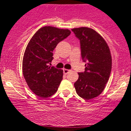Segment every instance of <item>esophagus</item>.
I'll return each instance as SVG.
<instances>
[{
	"label": "esophagus",
	"mask_w": 131,
	"mask_h": 131,
	"mask_svg": "<svg viewBox=\"0 0 131 131\" xmlns=\"http://www.w3.org/2000/svg\"><path fill=\"white\" fill-rule=\"evenodd\" d=\"M69 71H70V70H69V69H63V73H64V74H67V73H68L69 72Z\"/></svg>",
	"instance_id": "1"
}]
</instances>
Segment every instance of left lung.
Listing matches in <instances>:
<instances>
[{
  "label": "left lung",
  "mask_w": 131,
  "mask_h": 131,
  "mask_svg": "<svg viewBox=\"0 0 131 131\" xmlns=\"http://www.w3.org/2000/svg\"><path fill=\"white\" fill-rule=\"evenodd\" d=\"M80 41L84 72L78 73L74 83L77 94L85 100L100 95L108 81L112 71V56L107 43L96 31L89 27L71 29Z\"/></svg>",
  "instance_id": "obj_1"
}]
</instances>
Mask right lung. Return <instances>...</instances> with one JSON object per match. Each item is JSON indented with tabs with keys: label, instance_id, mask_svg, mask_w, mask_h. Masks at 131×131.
Returning a JSON list of instances; mask_svg holds the SVG:
<instances>
[{
	"label": "right lung",
	"instance_id": "add662e5",
	"mask_svg": "<svg viewBox=\"0 0 131 131\" xmlns=\"http://www.w3.org/2000/svg\"><path fill=\"white\" fill-rule=\"evenodd\" d=\"M70 33L68 29L43 27L36 32L27 46L23 58V74L29 89L38 96L47 98L58 91L63 70L50 66L54 58L52 52Z\"/></svg>",
	"mask_w": 131,
	"mask_h": 131
}]
</instances>
